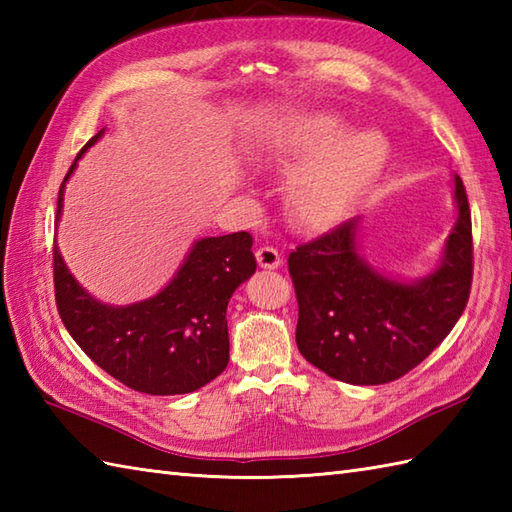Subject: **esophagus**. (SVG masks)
<instances>
[{
    "label": "esophagus",
    "instance_id": "esophagus-1",
    "mask_svg": "<svg viewBox=\"0 0 512 512\" xmlns=\"http://www.w3.org/2000/svg\"><path fill=\"white\" fill-rule=\"evenodd\" d=\"M257 264L262 268H268V270L277 268L281 264L279 250L273 248V246H259L257 248Z\"/></svg>",
    "mask_w": 512,
    "mask_h": 512
}]
</instances>
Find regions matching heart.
<instances>
[{"mask_svg": "<svg viewBox=\"0 0 512 512\" xmlns=\"http://www.w3.org/2000/svg\"><path fill=\"white\" fill-rule=\"evenodd\" d=\"M347 138V127L334 116L306 123L284 165L306 171L297 184L295 209L310 226L334 222L383 169L389 145L383 134L361 132Z\"/></svg>", "mask_w": 512, "mask_h": 512, "instance_id": "heart-1", "label": "heart"}]
</instances>
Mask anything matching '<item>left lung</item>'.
<instances>
[{"label": "left lung", "instance_id": "8db88e82", "mask_svg": "<svg viewBox=\"0 0 512 512\" xmlns=\"http://www.w3.org/2000/svg\"><path fill=\"white\" fill-rule=\"evenodd\" d=\"M455 204L442 264L416 284L387 279L358 257L356 220L292 250L297 347L308 363L343 383L385 385L436 350L462 317L473 281L471 209L458 176Z\"/></svg>", "mask_w": 512, "mask_h": 512}]
</instances>
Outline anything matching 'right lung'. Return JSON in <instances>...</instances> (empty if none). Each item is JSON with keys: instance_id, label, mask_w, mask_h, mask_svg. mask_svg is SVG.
I'll list each match as a JSON object with an SVG mask.
<instances>
[{"instance_id": "1", "label": "right lung", "mask_w": 512, "mask_h": 512, "mask_svg": "<svg viewBox=\"0 0 512 512\" xmlns=\"http://www.w3.org/2000/svg\"><path fill=\"white\" fill-rule=\"evenodd\" d=\"M103 129L83 151L101 138ZM65 173L57 220L63 209ZM253 237L246 231L204 237L156 297L132 306H105L92 299L52 248L54 299L59 317L81 350L129 389L149 396L189 394L211 383L228 365L226 306L235 288L255 273Z\"/></svg>"}]
</instances>
